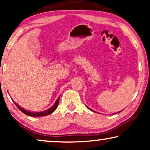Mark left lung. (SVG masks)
Instances as JSON below:
<instances>
[{"instance_id": "obj_1", "label": "left lung", "mask_w": 150, "mask_h": 150, "mask_svg": "<svg viewBox=\"0 0 150 150\" xmlns=\"http://www.w3.org/2000/svg\"><path fill=\"white\" fill-rule=\"evenodd\" d=\"M89 109V110H91V109H90V108H88ZM120 112H121V111H120Z\"/></svg>"}]
</instances>
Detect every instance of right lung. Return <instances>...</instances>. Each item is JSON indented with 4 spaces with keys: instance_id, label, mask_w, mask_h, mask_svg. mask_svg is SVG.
Masks as SVG:
<instances>
[{
    "instance_id": "obj_1",
    "label": "right lung",
    "mask_w": 150,
    "mask_h": 150,
    "mask_svg": "<svg viewBox=\"0 0 150 150\" xmlns=\"http://www.w3.org/2000/svg\"><path fill=\"white\" fill-rule=\"evenodd\" d=\"M59 100H60V96L58 98L57 101L55 102V103L54 104V105L52 107H50V108H48V110H44V112H30V111H27L24 108H22L21 107H20L19 105H18L17 103H15L14 101H13V102H14L15 104L16 105L17 108H19V110L25 114L26 115L30 116V117H44V116H47V115H50V114H52L53 112L56 109H57V106H58V104H59Z\"/></svg>"
}]
</instances>
